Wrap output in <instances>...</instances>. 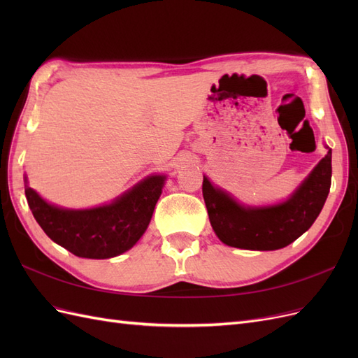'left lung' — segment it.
Segmentation results:
<instances>
[{
    "label": "left lung",
    "instance_id": "8db88e82",
    "mask_svg": "<svg viewBox=\"0 0 358 358\" xmlns=\"http://www.w3.org/2000/svg\"><path fill=\"white\" fill-rule=\"evenodd\" d=\"M331 185V149L299 189L272 208H243L203 178V199L212 229L229 246L273 251L294 242L315 222Z\"/></svg>",
    "mask_w": 358,
    "mask_h": 358
}]
</instances>
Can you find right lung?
<instances>
[{"instance_id":"right-lung-1","label":"right lung","mask_w":358,"mask_h":358,"mask_svg":"<svg viewBox=\"0 0 358 358\" xmlns=\"http://www.w3.org/2000/svg\"><path fill=\"white\" fill-rule=\"evenodd\" d=\"M166 176H149L112 204L86 210L59 209L25 185L36 221L50 239L82 258H110L133 248L152 218Z\"/></svg>"}]
</instances>
